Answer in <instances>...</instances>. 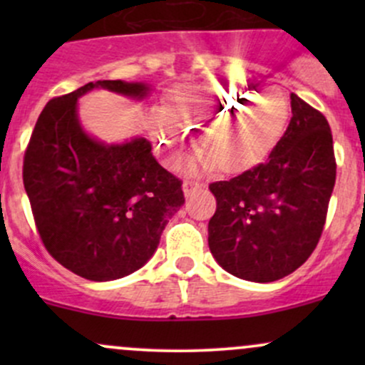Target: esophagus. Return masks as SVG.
Segmentation results:
<instances>
[{
  "instance_id": "esophagus-1",
  "label": "esophagus",
  "mask_w": 365,
  "mask_h": 365,
  "mask_svg": "<svg viewBox=\"0 0 365 365\" xmlns=\"http://www.w3.org/2000/svg\"><path fill=\"white\" fill-rule=\"evenodd\" d=\"M200 187H202V183L194 182V180H185V182H183V194H185V197H188L192 192H195L197 188Z\"/></svg>"
}]
</instances>
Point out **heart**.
<instances>
[{
  "label": "heart",
  "instance_id": "b5f03b06",
  "mask_svg": "<svg viewBox=\"0 0 365 365\" xmlns=\"http://www.w3.org/2000/svg\"><path fill=\"white\" fill-rule=\"evenodd\" d=\"M235 86H187L171 96L166 110L149 113V132L158 154L177 168L190 148L188 132H199L204 168L237 175L262 161L282 137L288 103L282 91L261 94Z\"/></svg>",
  "mask_w": 365,
  "mask_h": 365
}]
</instances>
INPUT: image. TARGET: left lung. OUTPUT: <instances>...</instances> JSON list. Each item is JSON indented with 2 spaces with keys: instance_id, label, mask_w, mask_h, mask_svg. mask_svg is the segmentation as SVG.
<instances>
[{
  "instance_id": "left-lung-1",
  "label": "left lung",
  "mask_w": 365,
  "mask_h": 365,
  "mask_svg": "<svg viewBox=\"0 0 365 365\" xmlns=\"http://www.w3.org/2000/svg\"><path fill=\"white\" fill-rule=\"evenodd\" d=\"M290 99L292 120L266 163L209 185L217 202L209 249L225 271L247 282H276L307 261L336 180L328 120L297 94Z\"/></svg>"
}]
</instances>
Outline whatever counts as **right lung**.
<instances>
[{
	"mask_svg": "<svg viewBox=\"0 0 365 365\" xmlns=\"http://www.w3.org/2000/svg\"><path fill=\"white\" fill-rule=\"evenodd\" d=\"M94 89L142 101L150 86L98 81L51 99L25 150L24 187L48 252L82 278L111 282L153 257L185 199L148 139L106 144L83 130L78 98Z\"/></svg>",
	"mask_w": 365,
	"mask_h": 365,
	"instance_id": "add662e5",
	"label": "right lung"
}]
</instances>
